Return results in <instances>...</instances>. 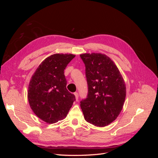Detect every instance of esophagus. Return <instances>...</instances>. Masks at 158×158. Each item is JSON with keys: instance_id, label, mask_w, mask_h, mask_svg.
I'll return each instance as SVG.
<instances>
[{"instance_id": "34e87169", "label": "esophagus", "mask_w": 158, "mask_h": 158, "mask_svg": "<svg viewBox=\"0 0 158 158\" xmlns=\"http://www.w3.org/2000/svg\"><path fill=\"white\" fill-rule=\"evenodd\" d=\"M74 94L75 95L76 100V101H78V92H75Z\"/></svg>"}]
</instances>
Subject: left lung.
I'll return each instance as SVG.
<instances>
[{"label": "left lung", "mask_w": 158, "mask_h": 158, "mask_svg": "<svg viewBox=\"0 0 158 158\" xmlns=\"http://www.w3.org/2000/svg\"><path fill=\"white\" fill-rule=\"evenodd\" d=\"M85 66L87 98L80 102L85 120L94 126L106 127L120 114L126 97L123 76L114 62L102 53L80 55Z\"/></svg>", "instance_id": "obj_1"}]
</instances>
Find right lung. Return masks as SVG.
Returning a JSON list of instances; mask_svg holds the SVG:
<instances>
[{
    "mask_svg": "<svg viewBox=\"0 0 158 158\" xmlns=\"http://www.w3.org/2000/svg\"><path fill=\"white\" fill-rule=\"evenodd\" d=\"M75 57L73 54H54L46 58L33 74L27 99L32 111L47 123L64 119L75 101L66 89L64 70Z\"/></svg>",
    "mask_w": 158,
    "mask_h": 158,
    "instance_id": "obj_1",
    "label": "right lung"
}]
</instances>
